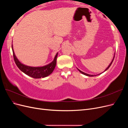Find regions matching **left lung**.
Wrapping results in <instances>:
<instances>
[{
    "instance_id": "left-lung-1",
    "label": "left lung",
    "mask_w": 128,
    "mask_h": 128,
    "mask_svg": "<svg viewBox=\"0 0 128 128\" xmlns=\"http://www.w3.org/2000/svg\"><path fill=\"white\" fill-rule=\"evenodd\" d=\"M114 57H115V56H114ZM114 58H113V60H112V62L109 65V66H108V67L105 69V70H104V72H105L106 70H107V69H108V68H110V66H111V64H112V62H113V60H114ZM78 70L80 71V72L81 73H82V74H84V75H86V76H96V75H89V74H86V73H85V72H82V71H80V70H79V69H78ZM102 74V73H101Z\"/></svg>"
}]
</instances>
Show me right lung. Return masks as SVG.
Wrapping results in <instances>:
<instances>
[{"mask_svg": "<svg viewBox=\"0 0 128 128\" xmlns=\"http://www.w3.org/2000/svg\"><path fill=\"white\" fill-rule=\"evenodd\" d=\"M12 48L13 58L15 64H16L18 67L20 69L22 72L25 73L27 75L33 77L34 78H44V77H45L51 74L55 68L56 63V58L58 56V53H56V54L54 58V60L51 63H50V64L46 66H45L44 67H32L26 66V65L22 64L18 60L16 56L15 55L13 49L12 45Z\"/></svg>", "mask_w": 128, "mask_h": 128, "instance_id": "add662e5", "label": "right lung"}]
</instances>
